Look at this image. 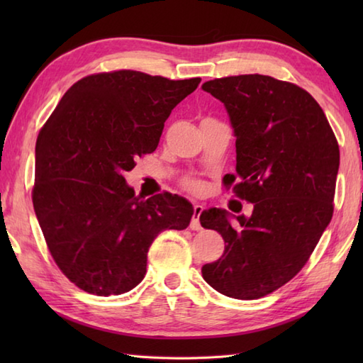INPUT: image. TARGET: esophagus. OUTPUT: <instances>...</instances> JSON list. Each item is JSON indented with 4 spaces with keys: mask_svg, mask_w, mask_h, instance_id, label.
Here are the masks:
<instances>
[{
    "mask_svg": "<svg viewBox=\"0 0 363 363\" xmlns=\"http://www.w3.org/2000/svg\"><path fill=\"white\" fill-rule=\"evenodd\" d=\"M194 217H191V221H190V228L194 230H201L203 226H201V221H199V215H201L203 212V206L201 204H195L194 206Z\"/></svg>",
    "mask_w": 363,
    "mask_h": 363,
    "instance_id": "1",
    "label": "esophagus"
}]
</instances>
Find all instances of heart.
I'll use <instances>...</instances> for the list:
<instances>
[{"label":"heart","instance_id":"heart-1","mask_svg":"<svg viewBox=\"0 0 363 363\" xmlns=\"http://www.w3.org/2000/svg\"><path fill=\"white\" fill-rule=\"evenodd\" d=\"M190 187H191V189H195V187H196V184H195V182H191V184H190Z\"/></svg>","mask_w":363,"mask_h":363}]
</instances>
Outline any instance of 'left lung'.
<instances>
[{
	"label": "left lung",
	"mask_w": 363,
	"mask_h": 363,
	"mask_svg": "<svg viewBox=\"0 0 363 363\" xmlns=\"http://www.w3.org/2000/svg\"><path fill=\"white\" fill-rule=\"evenodd\" d=\"M201 89L225 104L237 138V174L225 184L238 179L234 194L254 204L250 217L201 213L203 228L225 240L201 273L223 295L257 299L299 273L330 223L340 151L320 104L295 84L240 74Z\"/></svg>",
	"instance_id": "1"
}]
</instances>
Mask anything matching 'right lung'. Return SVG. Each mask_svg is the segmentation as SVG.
<instances>
[{
    "label": "right lung",
    "mask_w": 363,
    "mask_h": 363,
    "mask_svg": "<svg viewBox=\"0 0 363 363\" xmlns=\"http://www.w3.org/2000/svg\"><path fill=\"white\" fill-rule=\"evenodd\" d=\"M199 82L133 70L91 74L65 91L42 128L34 211L54 262L81 290H133L157 234L189 226L186 198L135 196L125 173L157 148L165 120Z\"/></svg>",
    "instance_id": "1"
}]
</instances>
